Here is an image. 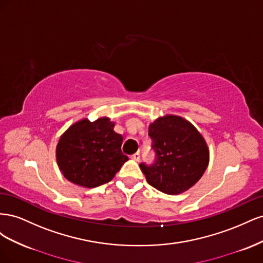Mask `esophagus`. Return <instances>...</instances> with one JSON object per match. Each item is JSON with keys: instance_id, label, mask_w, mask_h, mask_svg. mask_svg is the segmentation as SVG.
Here are the masks:
<instances>
[{"instance_id": "34e87169", "label": "esophagus", "mask_w": 263, "mask_h": 263, "mask_svg": "<svg viewBox=\"0 0 263 263\" xmlns=\"http://www.w3.org/2000/svg\"><path fill=\"white\" fill-rule=\"evenodd\" d=\"M132 159H133V160H135V161H139V160H140V154H139V153L134 154V155L132 156Z\"/></svg>"}]
</instances>
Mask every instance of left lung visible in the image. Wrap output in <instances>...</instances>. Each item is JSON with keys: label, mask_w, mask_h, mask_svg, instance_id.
<instances>
[{"label": "left lung", "mask_w": 263, "mask_h": 263, "mask_svg": "<svg viewBox=\"0 0 263 263\" xmlns=\"http://www.w3.org/2000/svg\"><path fill=\"white\" fill-rule=\"evenodd\" d=\"M156 153L151 165L140 169L151 186L170 195L192 187L202 178L210 162V150L202 135L186 119L165 115L149 125Z\"/></svg>", "instance_id": "obj_1"}]
</instances>
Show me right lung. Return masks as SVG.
<instances>
[{
  "label": "right lung",
  "instance_id": "obj_1",
  "mask_svg": "<svg viewBox=\"0 0 263 263\" xmlns=\"http://www.w3.org/2000/svg\"><path fill=\"white\" fill-rule=\"evenodd\" d=\"M108 117L90 122L87 118L71 125L61 135L55 158L67 180L83 187L109 182L128 157L122 153L123 136L114 132Z\"/></svg>",
  "mask_w": 263,
  "mask_h": 263
}]
</instances>
